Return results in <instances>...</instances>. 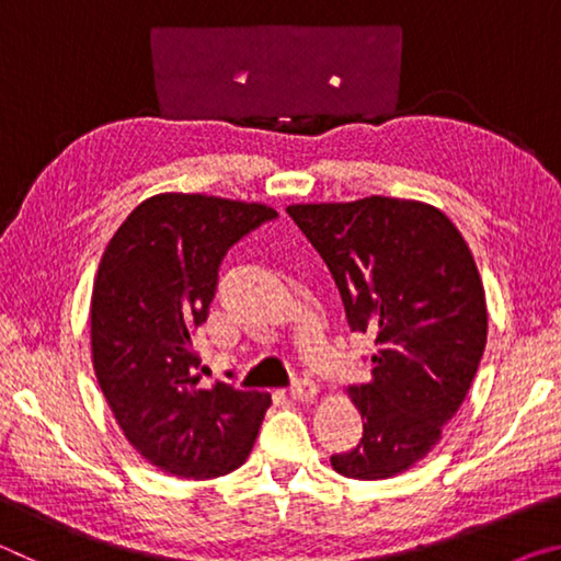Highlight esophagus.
Wrapping results in <instances>:
<instances>
[{"label": "esophagus", "mask_w": 561, "mask_h": 561, "mask_svg": "<svg viewBox=\"0 0 561 561\" xmlns=\"http://www.w3.org/2000/svg\"><path fill=\"white\" fill-rule=\"evenodd\" d=\"M289 396L299 403H311V401H317L319 386L314 381H309V378H304V381H297L289 388Z\"/></svg>", "instance_id": "obj_1"}]
</instances>
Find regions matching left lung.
I'll list each match as a JSON object with an SVG mask.
<instances>
[{"mask_svg":"<svg viewBox=\"0 0 561 561\" xmlns=\"http://www.w3.org/2000/svg\"><path fill=\"white\" fill-rule=\"evenodd\" d=\"M287 213L324 257L351 331L378 346L371 378L346 391L364 438L331 455V468L396 478L438 445L478 374L488 341L478 264L450 217L421 201L371 195Z\"/></svg>","mask_w":561,"mask_h":561,"instance_id":"obj_1","label":"left lung"}]
</instances>
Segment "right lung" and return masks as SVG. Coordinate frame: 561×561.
<instances>
[{
	"label": "right lung",
	"instance_id": "obj_1",
	"mask_svg": "<svg viewBox=\"0 0 561 561\" xmlns=\"http://www.w3.org/2000/svg\"><path fill=\"white\" fill-rule=\"evenodd\" d=\"M277 210L205 193L133 207L106 244L91 291V360L118 428L144 458L185 480L240 468L270 393L201 386L193 331L207 319L227 247Z\"/></svg>",
	"mask_w": 561,
	"mask_h": 561
}]
</instances>
